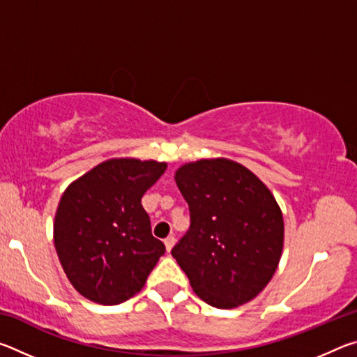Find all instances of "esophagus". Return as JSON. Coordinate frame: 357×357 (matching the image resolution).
<instances>
[{"label":"esophagus","mask_w":357,"mask_h":357,"mask_svg":"<svg viewBox=\"0 0 357 357\" xmlns=\"http://www.w3.org/2000/svg\"><path fill=\"white\" fill-rule=\"evenodd\" d=\"M165 247H167V252H170L172 249H173V245H174V243H176V239H174V236H168L165 241Z\"/></svg>","instance_id":"1"}]
</instances>
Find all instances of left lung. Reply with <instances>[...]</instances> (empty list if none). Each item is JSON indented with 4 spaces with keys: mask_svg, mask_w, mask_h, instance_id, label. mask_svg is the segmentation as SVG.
Listing matches in <instances>:
<instances>
[{
    "mask_svg": "<svg viewBox=\"0 0 357 357\" xmlns=\"http://www.w3.org/2000/svg\"><path fill=\"white\" fill-rule=\"evenodd\" d=\"M174 179L189 204L190 227L172 255L206 304H245L280 261L283 217L275 198L255 174L228 159L185 164Z\"/></svg>",
    "mask_w": 357,
    "mask_h": 357,
    "instance_id": "8db88e82",
    "label": "left lung"
}]
</instances>
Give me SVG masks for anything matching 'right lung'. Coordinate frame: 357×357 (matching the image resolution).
<instances>
[{"label": "right lung", "mask_w": 357, "mask_h": 357, "mask_svg": "<svg viewBox=\"0 0 357 357\" xmlns=\"http://www.w3.org/2000/svg\"><path fill=\"white\" fill-rule=\"evenodd\" d=\"M165 170L164 162L112 159L63 193L53 238L66 275L86 299L102 305L130 299L165 253L142 206Z\"/></svg>", "instance_id": "obj_1"}]
</instances>
